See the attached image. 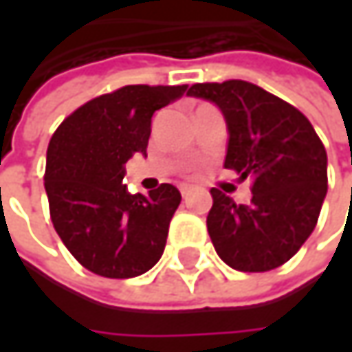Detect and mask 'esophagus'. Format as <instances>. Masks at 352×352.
Returning a JSON list of instances; mask_svg holds the SVG:
<instances>
[{
	"label": "esophagus",
	"instance_id": "esophagus-1",
	"mask_svg": "<svg viewBox=\"0 0 352 352\" xmlns=\"http://www.w3.org/2000/svg\"><path fill=\"white\" fill-rule=\"evenodd\" d=\"M179 189H181V195H183V197H187V195L193 191V187H191V185H187V183H185V185H181Z\"/></svg>",
	"mask_w": 352,
	"mask_h": 352
}]
</instances>
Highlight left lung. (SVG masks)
<instances>
[{"label": "left lung", "mask_w": 352, "mask_h": 352, "mask_svg": "<svg viewBox=\"0 0 352 352\" xmlns=\"http://www.w3.org/2000/svg\"><path fill=\"white\" fill-rule=\"evenodd\" d=\"M187 96L212 102L226 120L224 167L252 179L250 204L212 189L208 232L236 271L261 273L289 261L316 228L326 197V151L310 120L263 87L230 79L195 83Z\"/></svg>", "instance_id": "left-lung-1"}]
</instances>
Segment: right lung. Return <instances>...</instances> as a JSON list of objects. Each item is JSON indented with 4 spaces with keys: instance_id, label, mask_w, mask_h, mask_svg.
<instances>
[{
    "instance_id": "right-lung-1",
    "label": "right lung",
    "mask_w": 352,
    "mask_h": 352,
    "mask_svg": "<svg viewBox=\"0 0 352 352\" xmlns=\"http://www.w3.org/2000/svg\"><path fill=\"white\" fill-rule=\"evenodd\" d=\"M187 85H126L75 109L52 134L44 189L56 234L89 271L138 277L167 245L181 204L175 185L130 193L122 179L134 155H146L153 113L183 98Z\"/></svg>"
}]
</instances>
